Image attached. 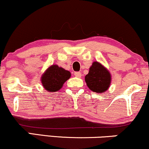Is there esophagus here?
<instances>
[{
  "label": "esophagus",
  "mask_w": 149,
  "mask_h": 149,
  "mask_svg": "<svg viewBox=\"0 0 149 149\" xmlns=\"http://www.w3.org/2000/svg\"><path fill=\"white\" fill-rule=\"evenodd\" d=\"M74 74L75 77H77L80 78L81 77V73L80 72H75L74 73Z\"/></svg>",
  "instance_id": "obj_1"
}]
</instances>
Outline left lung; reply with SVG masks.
<instances>
[{"label": "left lung", "instance_id": "1", "mask_svg": "<svg viewBox=\"0 0 149 149\" xmlns=\"http://www.w3.org/2000/svg\"><path fill=\"white\" fill-rule=\"evenodd\" d=\"M85 81L88 88L93 92L104 93L111 84V76L104 66L95 61L85 76Z\"/></svg>", "mask_w": 149, "mask_h": 149}]
</instances>
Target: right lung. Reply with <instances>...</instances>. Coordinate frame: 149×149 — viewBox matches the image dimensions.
Returning a JSON list of instances; mask_svg holds the SVG:
<instances>
[{"label":"right lung","instance_id":"add662e5","mask_svg":"<svg viewBox=\"0 0 149 149\" xmlns=\"http://www.w3.org/2000/svg\"><path fill=\"white\" fill-rule=\"evenodd\" d=\"M71 77V73L57 65L50 66L41 76L43 86L48 92H56Z\"/></svg>","mask_w":149,"mask_h":149}]
</instances>
